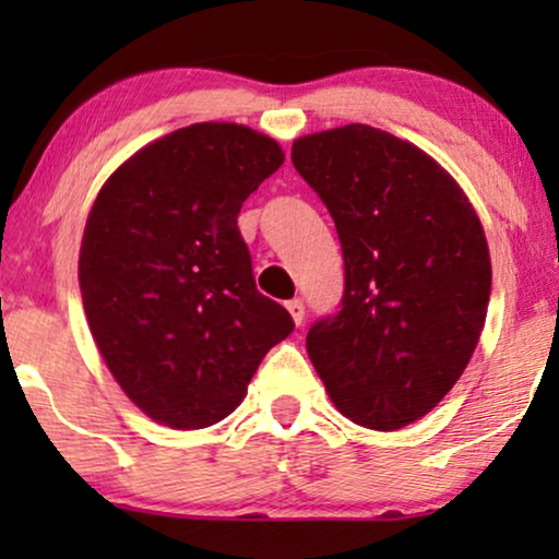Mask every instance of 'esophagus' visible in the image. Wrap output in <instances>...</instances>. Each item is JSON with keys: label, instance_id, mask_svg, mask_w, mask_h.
<instances>
[{"label": "esophagus", "instance_id": "esophagus-1", "mask_svg": "<svg viewBox=\"0 0 559 559\" xmlns=\"http://www.w3.org/2000/svg\"><path fill=\"white\" fill-rule=\"evenodd\" d=\"M287 310H289V316H293L295 325H302V320H305V305H302L300 297H295V300H289V302H287Z\"/></svg>", "mask_w": 559, "mask_h": 559}]
</instances>
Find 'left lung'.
<instances>
[{"mask_svg": "<svg viewBox=\"0 0 559 559\" xmlns=\"http://www.w3.org/2000/svg\"><path fill=\"white\" fill-rule=\"evenodd\" d=\"M331 211L346 287L308 331L335 409L369 430L425 417L468 366L486 323L491 257L461 186L430 155L369 124L293 142Z\"/></svg>", "mask_w": 559, "mask_h": 559, "instance_id": "obj_1", "label": "left lung"}]
</instances>
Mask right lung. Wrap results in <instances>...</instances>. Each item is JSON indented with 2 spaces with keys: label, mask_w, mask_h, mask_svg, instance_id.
Masks as SVG:
<instances>
[{
  "label": "right lung",
  "mask_w": 559,
  "mask_h": 559,
  "mask_svg": "<svg viewBox=\"0 0 559 559\" xmlns=\"http://www.w3.org/2000/svg\"><path fill=\"white\" fill-rule=\"evenodd\" d=\"M282 163L270 136L203 121L142 147L98 190L79 257L83 310L117 384L159 425L221 423L293 333L257 289L236 226Z\"/></svg>",
  "instance_id": "add662e5"
}]
</instances>
